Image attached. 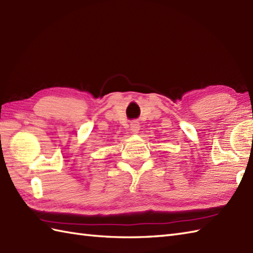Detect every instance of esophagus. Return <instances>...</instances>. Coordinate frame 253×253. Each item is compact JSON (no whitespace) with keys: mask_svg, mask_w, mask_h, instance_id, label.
I'll list each match as a JSON object with an SVG mask.
<instances>
[{"mask_svg":"<svg viewBox=\"0 0 253 253\" xmlns=\"http://www.w3.org/2000/svg\"><path fill=\"white\" fill-rule=\"evenodd\" d=\"M139 129H140V126H139L138 122H131L130 123V131L132 133H138Z\"/></svg>","mask_w":253,"mask_h":253,"instance_id":"obj_1","label":"esophagus"}]
</instances>
